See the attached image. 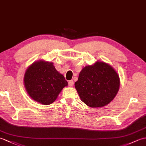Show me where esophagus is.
<instances>
[{"instance_id":"1","label":"esophagus","mask_w":146,"mask_h":146,"mask_svg":"<svg viewBox=\"0 0 146 146\" xmlns=\"http://www.w3.org/2000/svg\"><path fill=\"white\" fill-rule=\"evenodd\" d=\"M73 84H74V83H73V80H70V81H68V85L70 86H73Z\"/></svg>"}]
</instances>
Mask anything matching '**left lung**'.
<instances>
[{"label":"left lung","instance_id":"1","mask_svg":"<svg viewBox=\"0 0 146 146\" xmlns=\"http://www.w3.org/2000/svg\"><path fill=\"white\" fill-rule=\"evenodd\" d=\"M119 86L116 71L101 61L84 67L74 83L81 100L91 108H101L110 103L116 96Z\"/></svg>","mask_w":146,"mask_h":146}]
</instances>
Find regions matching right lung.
Here are the masks:
<instances>
[{
  "mask_svg": "<svg viewBox=\"0 0 146 146\" xmlns=\"http://www.w3.org/2000/svg\"><path fill=\"white\" fill-rule=\"evenodd\" d=\"M25 90L30 97L43 105L55 101L68 82L56 70L53 62L39 60L31 64L23 78Z\"/></svg>",
  "mask_w": 146,
  "mask_h": 146,
  "instance_id": "1",
  "label": "right lung"
}]
</instances>
